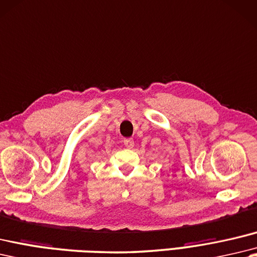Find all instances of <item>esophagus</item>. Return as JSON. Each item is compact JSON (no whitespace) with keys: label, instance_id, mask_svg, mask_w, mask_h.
<instances>
[{"label":"esophagus","instance_id":"esophagus-1","mask_svg":"<svg viewBox=\"0 0 257 257\" xmlns=\"http://www.w3.org/2000/svg\"><path fill=\"white\" fill-rule=\"evenodd\" d=\"M123 145L126 146L128 149H131V148H134V146H135V141H134L133 138H127V139L123 140Z\"/></svg>","mask_w":257,"mask_h":257}]
</instances>
